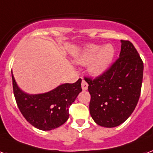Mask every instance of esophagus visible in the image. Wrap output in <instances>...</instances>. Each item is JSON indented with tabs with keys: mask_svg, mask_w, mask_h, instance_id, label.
I'll return each instance as SVG.
<instances>
[{
	"mask_svg": "<svg viewBox=\"0 0 153 153\" xmlns=\"http://www.w3.org/2000/svg\"><path fill=\"white\" fill-rule=\"evenodd\" d=\"M87 87H88L87 82L85 81V80H82V89L83 90V91H87Z\"/></svg>",
	"mask_w": 153,
	"mask_h": 153,
	"instance_id": "obj_1",
	"label": "esophagus"
}]
</instances>
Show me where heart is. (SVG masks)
I'll list each match as a JSON object with an SVG mask.
<instances>
[{
	"label": "heart",
	"instance_id": "obj_1",
	"mask_svg": "<svg viewBox=\"0 0 153 153\" xmlns=\"http://www.w3.org/2000/svg\"><path fill=\"white\" fill-rule=\"evenodd\" d=\"M115 55V50L110 44L104 45H89L82 51L76 62L80 64H87L92 62L89 71L92 74H102L109 67Z\"/></svg>",
	"mask_w": 153,
	"mask_h": 153
}]
</instances>
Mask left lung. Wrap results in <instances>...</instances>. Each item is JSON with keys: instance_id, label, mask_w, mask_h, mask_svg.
Segmentation results:
<instances>
[{"instance_id": "obj_1", "label": "left lung", "mask_w": 153, "mask_h": 153, "mask_svg": "<svg viewBox=\"0 0 153 153\" xmlns=\"http://www.w3.org/2000/svg\"><path fill=\"white\" fill-rule=\"evenodd\" d=\"M144 63L133 44L121 40L120 57L95 79L85 77L90 113L98 125L114 128L131 115L140 99Z\"/></svg>"}]
</instances>
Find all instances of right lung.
<instances>
[{
	"label": "right lung",
	"instance_id": "right-lung-1",
	"mask_svg": "<svg viewBox=\"0 0 153 153\" xmlns=\"http://www.w3.org/2000/svg\"><path fill=\"white\" fill-rule=\"evenodd\" d=\"M17 107L29 123L38 129L50 131L62 125L69 118V108L82 91V79L65 83L44 94L29 95L22 91L12 74Z\"/></svg>",
	"mask_w": 153,
	"mask_h": 153
}]
</instances>
